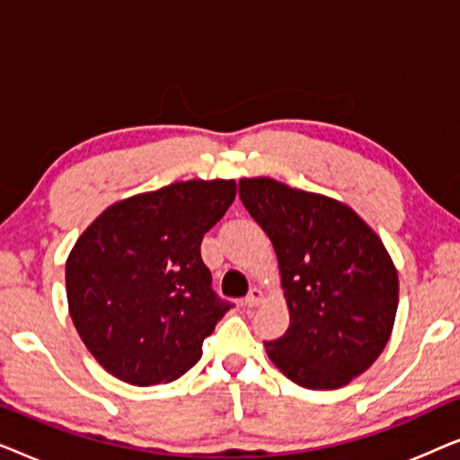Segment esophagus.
I'll list each match as a JSON object with an SVG mask.
<instances>
[{"label": "esophagus", "instance_id": "obj_1", "mask_svg": "<svg viewBox=\"0 0 460 460\" xmlns=\"http://www.w3.org/2000/svg\"><path fill=\"white\" fill-rule=\"evenodd\" d=\"M263 297H266V295H263L261 288L253 287V288H251V291H249L247 297H244V305H247V307H255V305H260L261 301H263Z\"/></svg>", "mask_w": 460, "mask_h": 460}]
</instances>
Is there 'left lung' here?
<instances>
[{
  "label": "left lung",
  "mask_w": 460,
  "mask_h": 460,
  "mask_svg": "<svg viewBox=\"0 0 460 460\" xmlns=\"http://www.w3.org/2000/svg\"><path fill=\"white\" fill-rule=\"evenodd\" d=\"M244 209L279 257L291 324L266 341L270 360L307 389H337L370 368L392 335L398 272L348 205L272 178L238 181Z\"/></svg>",
  "instance_id": "8db88e82"
}]
</instances>
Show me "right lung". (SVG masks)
I'll list each match as a JSON object with an SVG mask.
<instances>
[{"mask_svg": "<svg viewBox=\"0 0 460 460\" xmlns=\"http://www.w3.org/2000/svg\"><path fill=\"white\" fill-rule=\"evenodd\" d=\"M236 197L234 180L175 181L104 209L66 260L81 341L137 387L178 379L230 310L211 288L200 243Z\"/></svg>", "mask_w": 460, "mask_h": 460, "instance_id": "1", "label": "right lung"}]
</instances>
